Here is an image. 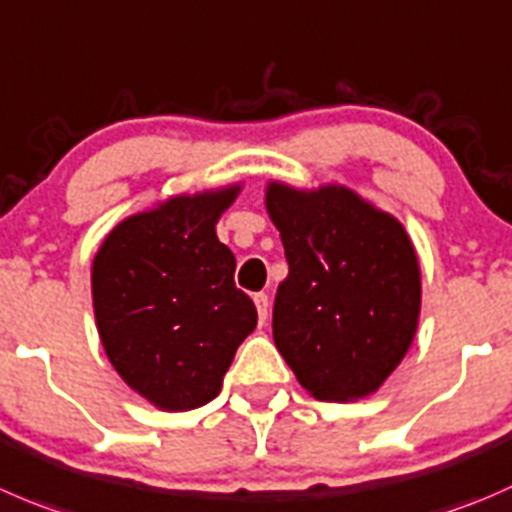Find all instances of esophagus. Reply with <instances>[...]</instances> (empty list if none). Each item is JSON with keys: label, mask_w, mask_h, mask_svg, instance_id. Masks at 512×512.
Listing matches in <instances>:
<instances>
[{"label": "esophagus", "mask_w": 512, "mask_h": 512, "mask_svg": "<svg viewBox=\"0 0 512 512\" xmlns=\"http://www.w3.org/2000/svg\"><path fill=\"white\" fill-rule=\"evenodd\" d=\"M252 300H255L257 315H260V320L265 322V317H267V307H270V297H267L265 292H257V295L252 297Z\"/></svg>", "instance_id": "obj_1"}]
</instances>
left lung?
I'll return each mask as SVG.
<instances>
[{
    "mask_svg": "<svg viewBox=\"0 0 512 512\" xmlns=\"http://www.w3.org/2000/svg\"><path fill=\"white\" fill-rule=\"evenodd\" d=\"M267 210L290 267L272 307L277 350L317 400L375 393L418 327L420 270L403 225L345 187L270 185Z\"/></svg>",
    "mask_w": 512,
    "mask_h": 512,
    "instance_id": "obj_1",
    "label": "left lung"
}]
</instances>
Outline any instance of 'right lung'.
<instances>
[{
  "label": "right lung",
  "mask_w": 512,
  "mask_h": 512,
  "mask_svg": "<svg viewBox=\"0 0 512 512\" xmlns=\"http://www.w3.org/2000/svg\"><path fill=\"white\" fill-rule=\"evenodd\" d=\"M237 187L175 197L119 222L92 265L99 337L132 390L165 410L217 398L255 302L237 290L235 255L215 235Z\"/></svg>",
  "instance_id": "obj_1"
}]
</instances>
